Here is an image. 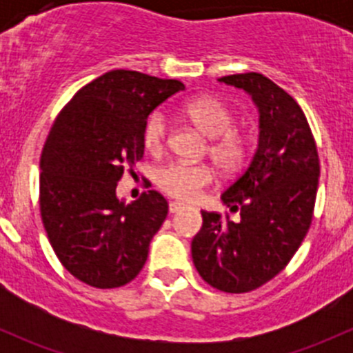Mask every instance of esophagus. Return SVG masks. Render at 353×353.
Segmentation results:
<instances>
[{
	"label": "esophagus",
	"mask_w": 353,
	"mask_h": 353,
	"mask_svg": "<svg viewBox=\"0 0 353 353\" xmlns=\"http://www.w3.org/2000/svg\"><path fill=\"white\" fill-rule=\"evenodd\" d=\"M181 208H184V205H181V203H177V201H170L169 203V213H172V215H174V213L179 212Z\"/></svg>",
	"instance_id": "34e87169"
}]
</instances>
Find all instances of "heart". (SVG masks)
Here are the masks:
<instances>
[{
	"label": "heart",
	"instance_id": "heart-1",
	"mask_svg": "<svg viewBox=\"0 0 353 353\" xmlns=\"http://www.w3.org/2000/svg\"><path fill=\"white\" fill-rule=\"evenodd\" d=\"M188 121L201 134L210 138L208 155L222 172L234 174L244 167L251 154V138L234 128V112L215 97H194L181 108ZM169 121L162 110H154L143 124V145L152 154L165 148ZM155 183L162 193L179 201H194L205 188L213 183V170L208 163L172 162L160 167Z\"/></svg>",
	"mask_w": 353,
	"mask_h": 353
}]
</instances>
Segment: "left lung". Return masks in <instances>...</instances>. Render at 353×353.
Listing matches in <instances>:
<instances>
[{
  "label": "left lung",
  "mask_w": 353,
  "mask_h": 353,
  "mask_svg": "<svg viewBox=\"0 0 353 353\" xmlns=\"http://www.w3.org/2000/svg\"><path fill=\"white\" fill-rule=\"evenodd\" d=\"M220 81L243 88L258 105V150L222 193L239 219L201 212L191 254L208 285L244 294L279 275L304 241L314 215L319 155L301 105L270 78L239 73Z\"/></svg>",
  "instance_id": "8db88e82"
}]
</instances>
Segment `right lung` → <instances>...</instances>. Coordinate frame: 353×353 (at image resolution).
<instances>
[{"instance_id":"add662e5","label":"right lung","mask_w":353,"mask_h":353,"mask_svg":"<svg viewBox=\"0 0 353 353\" xmlns=\"http://www.w3.org/2000/svg\"><path fill=\"white\" fill-rule=\"evenodd\" d=\"M184 90L179 80L112 70L81 87L52 123L41 155L39 205L68 272L95 288L137 279L169 205L155 190L126 205L117 181L143 159V124Z\"/></svg>"}]
</instances>
